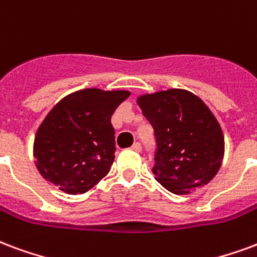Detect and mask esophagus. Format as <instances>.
<instances>
[{
    "label": "esophagus",
    "mask_w": 257,
    "mask_h": 257,
    "mask_svg": "<svg viewBox=\"0 0 257 257\" xmlns=\"http://www.w3.org/2000/svg\"><path fill=\"white\" fill-rule=\"evenodd\" d=\"M132 148H134L135 151H139V153H140V151H142V144H140V143H135L134 146H132Z\"/></svg>",
    "instance_id": "esophagus-1"
}]
</instances>
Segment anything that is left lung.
I'll return each instance as SVG.
<instances>
[{"instance_id":"1","label":"left lung","mask_w":257,"mask_h":257,"mask_svg":"<svg viewBox=\"0 0 257 257\" xmlns=\"http://www.w3.org/2000/svg\"><path fill=\"white\" fill-rule=\"evenodd\" d=\"M138 104L154 128V169L163 188L189 193L215 177L223 159L225 140L206 103L185 90L142 95Z\"/></svg>"}]
</instances>
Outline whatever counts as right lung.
Returning a JSON list of instances; mask_svg holds the SVG:
<instances>
[{
	"label": "right lung",
	"mask_w": 257,
	"mask_h": 257,
	"mask_svg": "<svg viewBox=\"0 0 257 257\" xmlns=\"http://www.w3.org/2000/svg\"><path fill=\"white\" fill-rule=\"evenodd\" d=\"M128 91L85 88L68 95L38 128L34 157L46 181L77 195L110 172L115 153L111 115Z\"/></svg>",
	"instance_id": "right-lung-1"
}]
</instances>
